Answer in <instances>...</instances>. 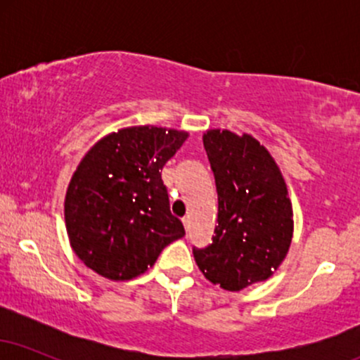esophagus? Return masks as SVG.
Wrapping results in <instances>:
<instances>
[{"mask_svg": "<svg viewBox=\"0 0 360 360\" xmlns=\"http://www.w3.org/2000/svg\"><path fill=\"white\" fill-rule=\"evenodd\" d=\"M183 223H184V229L189 232V229H191V217H189V214H188V217H184Z\"/></svg>", "mask_w": 360, "mask_h": 360, "instance_id": "esophagus-1", "label": "esophagus"}]
</instances>
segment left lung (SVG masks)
<instances>
[{
	"mask_svg": "<svg viewBox=\"0 0 360 360\" xmlns=\"http://www.w3.org/2000/svg\"><path fill=\"white\" fill-rule=\"evenodd\" d=\"M214 172L218 220L213 240L194 249L210 283L240 291L279 269L292 240V205L283 172L257 139L225 128L203 134Z\"/></svg>",
	"mask_w": 360,
	"mask_h": 360,
	"instance_id": "left-lung-1",
	"label": "left lung"
}]
</instances>
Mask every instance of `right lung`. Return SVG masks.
Here are the masks:
<instances>
[{"mask_svg":"<svg viewBox=\"0 0 360 360\" xmlns=\"http://www.w3.org/2000/svg\"><path fill=\"white\" fill-rule=\"evenodd\" d=\"M188 137L176 128L125 127L86 152L64 200L69 243L86 267L110 281H130L184 237L160 171Z\"/></svg>","mask_w":360,"mask_h":360,"instance_id":"1","label":"right lung"}]
</instances>
